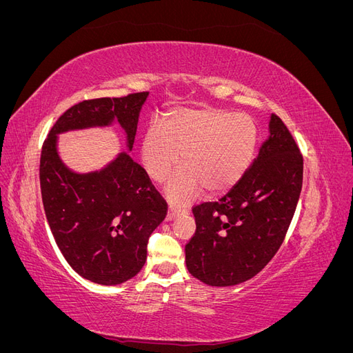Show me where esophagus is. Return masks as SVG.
Instances as JSON below:
<instances>
[{"label":"esophagus","instance_id":"obj_1","mask_svg":"<svg viewBox=\"0 0 353 353\" xmlns=\"http://www.w3.org/2000/svg\"><path fill=\"white\" fill-rule=\"evenodd\" d=\"M183 212H185V210H184V209H181L179 206H175V205H169L166 219H168V221H172L175 216H178L179 213H183Z\"/></svg>","mask_w":353,"mask_h":353}]
</instances>
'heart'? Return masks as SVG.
<instances>
[{"label": "heart", "instance_id": "1", "mask_svg": "<svg viewBox=\"0 0 353 353\" xmlns=\"http://www.w3.org/2000/svg\"><path fill=\"white\" fill-rule=\"evenodd\" d=\"M258 126L250 116L219 109H181L170 112L148 128L143 145V163L156 183L163 181L181 163L184 169L169 181L166 193L181 203L208 193H225L250 168L258 147Z\"/></svg>", "mask_w": 353, "mask_h": 353}]
</instances>
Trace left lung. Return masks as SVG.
Returning <instances> with one entry per match:
<instances>
[{
  "mask_svg": "<svg viewBox=\"0 0 353 353\" xmlns=\"http://www.w3.org/2000/svg\"><path fill=\"white\" fill-rule=\"evenodd\" d=\"M303 157L276 114L270 137L239 183L218 201L193 208L196 232L185 244L190 274L227 287L261 272L284 241L302 191Z\"/></svg>",
  "mask_w": 353,
  "mask_h": 353,
  "instance_id": "1",
  "label": "left lung"
}]
</instances>
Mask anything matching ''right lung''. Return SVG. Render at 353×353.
Segmentation results:
<instances>
[{
  "mask_svg": "<svg viewBox=\"0 0 353 353\" xmlns=\"http://www.w3.org/2000/svg\"><path fill=\"white\" fill-rule=\"evenodd\" d=\"M147 97L148 92H134L83 100L59 117L42 145L39 183L48 225L68 263L97 284H121L141 271L148 237L165 219L168 205L145 169L125 152L101 170L73 172L59 156L57 135L116 121L132 150Z\"/></svg>",
  "mask_w": 353,
  "mask_h": 353,
  "instance_id": "obj_1",
  "label": "right lung"
}]
</instances>
